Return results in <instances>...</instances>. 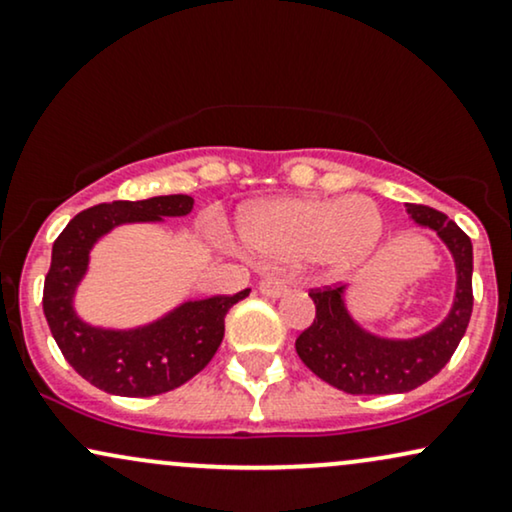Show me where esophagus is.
<instances>
[{
    "label": "esophagus",
    "instance_id": "esophagus-1",
    "mask_svg": "<svg viewBox=\"0 0 512 512\" xmlns=\"http://www.w3.org/2000/svg\"><path fill=\"white\" fill-rule=\"evenodd\" d=\"M258 289H261L263 296H270V299H280L282 294H287V285L282 280H275V277H263L258 282Z\"/></svg>",
    "mask_w": 512,
    "mask_h": 512
}]
</instances>
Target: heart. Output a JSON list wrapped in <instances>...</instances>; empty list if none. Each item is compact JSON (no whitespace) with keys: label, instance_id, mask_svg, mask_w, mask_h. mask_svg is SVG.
I'll return each mask as SVG.
<instances>
[{"label":"heart","instance_id":"obj_1","mask_svg":"<svg viewBox=\"0 0 512 512\" xmlns=\"http://www.w3.org/2000/svg\"><path fill=\"white\" fill-rule=\"evenodd\" d=\"M384 235L380 206L363 194L285 197L251 208L242 239L251 256L273 268L311 261L332 275L361 268Z\"/></svg>","mask_w":512,"mask_h":512}]
</instances>
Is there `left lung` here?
<instances>
[{
    "label": "left lung",
    "instance_id": "8db88e82",
    "mask_svg": "<svg viewBox=\"0 0 512 512\" xmlns=\"http://www.w3.org/2000/svg\"><path fill=\"white\" fill-rule=\"evenodd\" d=\"M410 220L437 232L456 266V292L446 318L418 337L375 334L353 318L346 289H313L315 318L296 339V353L320 380L346 394H406L432 380L451 361L472 315V242L460 227L430 206L406 204Z\"/></svg>",
    "mask_w": 512,
    "mask_h": 512
}]
</instances>
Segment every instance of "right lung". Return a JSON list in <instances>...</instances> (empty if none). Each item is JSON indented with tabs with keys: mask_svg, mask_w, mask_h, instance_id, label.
Here are the masks:
<instances>
[{
	"mask_svg": "<svg viewBox=\"0 0 512 512\" xmlns=\"http://www.w3.org/2000/svg\"><path fill=\"white\" fill-rule=\"evenodd\" d=\"M192 208L194 199L187 194L111 201L78 213L56 237L52 266L44 277V318L63 358L106 394L144 399L192 380L223 342L227 311L251 292L182 301L161 318L130 330L90 325L75 311V294L99 239L118 225L161 223L163 218L187 216Z\"/></svg>",
	"mask_w": 512,
	"mask_h": 512,
	"instance_id": "right-lung-1",
	"label": "right lung"
}]
</instances>
